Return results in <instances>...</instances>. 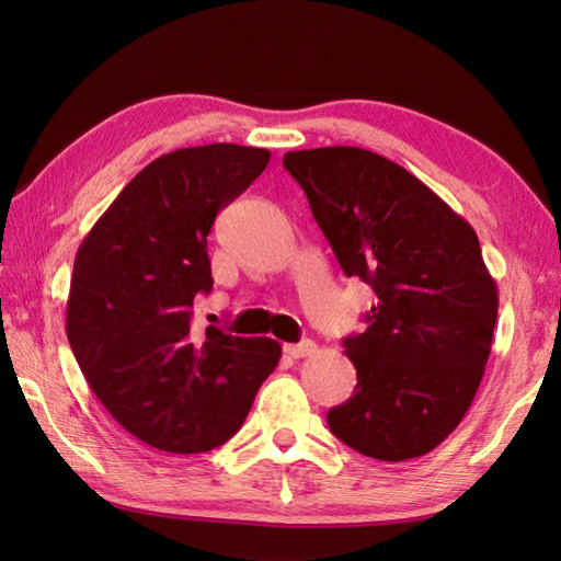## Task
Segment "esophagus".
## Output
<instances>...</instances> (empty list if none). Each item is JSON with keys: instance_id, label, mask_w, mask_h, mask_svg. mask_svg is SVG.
<instances>
[{"instance_id": "esophagus-1", "label": "esophagus", "mask_w": 561, "mask_h": 561, "mask_svg": "<svg viewBox=\"0 0 561 561\" xmlns=\"http://www.w3.org/2000/svg\"><path fill=\"white\" fill-rule=\"evenodd\" d=\"M316 352V344L311 340H304L299 344H284V354L291 356V359H304V356H311Z\"/></svg>"}]
</instances>
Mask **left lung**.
Wrapping results in <instances>:
<instances>
[{"label": "left lung", "instance_id": "1", "mask_svg": "<svg viewBox=\"0 0 561 561\" xmlns=\"http://www.w3.org/2000/svg\"><path fill=\"white\" fill-rule=\"evenodd\" d=\"M347 277L371 284L366 330L344 340L354 396L328 426L368 458L434 450L490 359L499 294L478 233L402 165L359 147L284 153Z\"/></svg>", "mask_w": 561, "mask_h": 561}]
</instances>
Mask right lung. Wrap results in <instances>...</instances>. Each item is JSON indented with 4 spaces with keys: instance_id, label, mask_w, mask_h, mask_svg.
Listing matches in <instances>:
<instances>
[{
    "instance_id": "add662e5",
    "label": "right lung",
    "mask_w": 561,
    "mask_h": 561,
    "mask_svg": "<svg viewBox=\"0 0 561 561\" xmlns=\"http://www.w3.org/2000/svg\"><path fill=\"white\" fill-rule=\"evenodd\" d=\"M267 163V149L238 145L163 153L77 250L71 352L113 420L159 450L190 456L226 444L279 364L270 337L193 332V304L211 289V224Z\"/></svg>"
}]
</instances>
